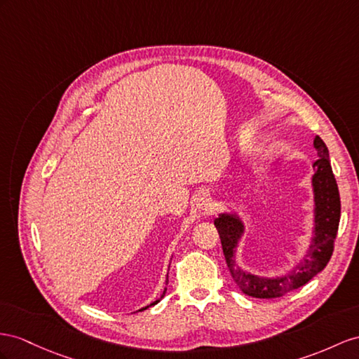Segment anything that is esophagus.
Here are the masks:
<instances>
[{
	"label": "esophagus",
	"instance_id": "esophagus-1",
	"mask_svg": "<svg viewBox=\"0 0 359 359\" xmlns=\"http://www.w3.org/2000/svg\"><path fill=\"white\" fill-rule=\"evenodd\" d=\"M208 201H209V198H208L205 192H200V194L197 196V205L198 206H208Z\"/></svg>",
	"mask_w": 359,
	"mask_h": 359
}]
</instances>
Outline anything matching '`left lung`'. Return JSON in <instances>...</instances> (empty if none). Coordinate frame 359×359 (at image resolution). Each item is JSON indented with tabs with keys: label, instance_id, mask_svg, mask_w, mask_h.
<instances>
[{
	"label": "left lung",
	"instance_id": "obj_1",
	"mask_svg": "<svg viewBox=\"0 0 359 359\" xmlns=\"http://www.w3.org/2000/svg\"><path fill=\"white\" fill-rule=\"evenodd\" d=\"M314 147L318 153V159L314 162L316 174L312 177L316 200V231L312 244L309 245L308 258L300 262L290 274L282 278H259L241 270L235 262V249L240 240L244 226L236 215H219L214 224L222 240L223 253L229 271L232 274L233 282L247 296L256 299H276L282 297L292 290L300 288L308 283L314 276L323 270L334 252V243L338 232L339 215H341V201L337 180L330 167L329 151L326 144L320 136H316Z\"/></svg>",
	"mask_w": 359,
	"mask_h": 359
}]
</instances>
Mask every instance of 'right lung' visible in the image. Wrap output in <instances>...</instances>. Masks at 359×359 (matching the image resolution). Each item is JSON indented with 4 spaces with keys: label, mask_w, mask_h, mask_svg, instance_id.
Here are the masks:
<instances>
[{
    "label": "right lung",
    "mask_w": 359,
    "mask_h": 359,
    "mask_svg": "<svg viewBox=\"0 0 359 359\" xmlns=\"http://www.w3.org/2000/svg\"><path fill=\"white\" fill-rule=\"evenodd\" d=\"M165 291H167V290H165ZM165 291H163V294H162V297L165 296ZM162 297H161V299H162ZM158 302H159V300H156V302H153V303H151V305H149V306H145V308H142V309H140V311H144V309H147V308H150V306L156 305V303H158Z\"/></svg>",
    "instance_id": "right-lung-1"
}]
</instances>
